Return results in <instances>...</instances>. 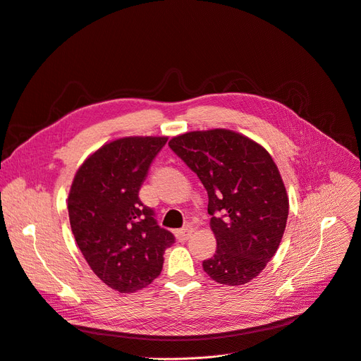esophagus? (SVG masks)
Listing matches in <instances>:
<instances>
[{"label":"esophagus","mask_w":361,"mask_h":361,"mask_svg":"<svg viewBox=\"0 0 361 361\" xmlns=\"http://www.w3.org/2000/svg\"><path fill=\"white\" fill-rule=\"evenodd\" d=\"M191 233H193V228H184V229H180L176 232V238L178 243H185L187 239L191 236Z\"/></svg>","instance_id":"esophagus-1"}]
</instances>
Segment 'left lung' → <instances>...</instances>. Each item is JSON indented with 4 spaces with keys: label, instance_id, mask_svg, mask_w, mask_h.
<instances>
[{
    "label": "left lung",
    "instance_id": "left-lung-1",
    "mask_svg": "<svg viewBox=\"0 0 361 361\" xmlns=\"http://www.w3.org/2000/svg\"><path fill=\"white\" fill-rule=\"evenodd\" d=\"M168 145L197 174L209 196L216 254L203 261V270L226 286L251 281L276 254L289 216L271 155L229 129L187 132Z\"/></svg>",
    "mask_w": 361,
    "mask_h": 361
}]
</instances>
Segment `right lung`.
Segmentation results:
<instances>
[{
    "label": "right lung",
    "instance_id": "1",
    "mask_svg": "<svg viewBox=\"0 0 361 361\" xmlns=\"http://www.w3.org/2000/svg\"><path fill=\"white\" fill-rule=\"evenodd\" d=\"M166 136H128L92 152L78 168L68 195L72 233L88 266L120 293L149 286L162 270L174 235L158 226L139 200L149 165Z\"/></svg>",
    "mask_w": 361,
    "mask_h": 361
}]
</instances>
